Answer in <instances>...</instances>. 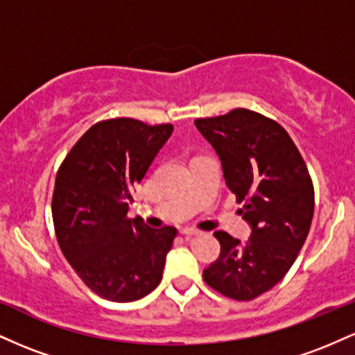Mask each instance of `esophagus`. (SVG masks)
Instances as JSON below:
<instances>
[{
  "label": "esophagus",
  "instance_id": "esophagus-1",
  "mask_svg": "<svg viewBox=\"0 0 355 355\" xmlns=\"http://www.w3.org/2000/svg\"><path fill=\"white\" fill-rule=\"evenodd\" d=\"M180 234H183V235H197L198 230L193 229V227H182Z\"/></svg>",
  "mask_w": 355,
  "mask_h": 355
}]
</instances>
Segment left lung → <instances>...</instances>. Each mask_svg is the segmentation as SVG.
<instances>
[{
    "mask_svg": "<svg viewBox=\"0 0 355 355\" xmlns=\"http://www.w3.org/2000/svg\"><path fill=\"white\" fill-rule=\"evenodd\" d=\"M195 126L214 146L223 177L252 234L240 243L215 232L220 255L203 270L214 291L252 300L284 279L302 248L313 217V185L302 155L275 120L245 108L197 118Z\"/></svg>",
    "mask_w": 355,
    "mask_h": 355,
    "instance_id": "obj_1",
    "label": "left lung"
}]
</instances>
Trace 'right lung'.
<instances>
[{"mask_svg": "<svg viewBox=\"0 0 355 355\" xmlns=\"http://www.w3.org/2000/svg\"><path fill=\"white\" fill-rule=\"evenodd\" d=\"M173 132L133 118L98 121L76 141L56 173L51 214L73 270L96 295L133 302L162 280L175 227L128 218L133 187Z\"/></svg>", "mask_w": 355, "mask_h": 355, "instance_id": "1", "label": "right lung"}]
</instances>
